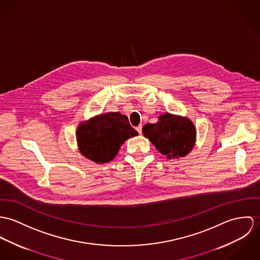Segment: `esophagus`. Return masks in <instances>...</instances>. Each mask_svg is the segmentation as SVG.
Returning <instances> with one entry per match:
<instances>
[{
  "label": "esophagus",
  "instance_id": "34e87169",
  "mask_svg": "<svg viewBox=\"0 0 260 260\" xmlns=\"http://www.w3.org/2000/svg\"><path fill=\"white\" fill-rule=\"evenodd\" d=\"M136 129H137V132H138L140 135H142V133H143V125H142V124H140L139 126H137V127H136Z\"/></svg>",
  "mask_w": 260,
  "mask_h": 260
}]
</instances>
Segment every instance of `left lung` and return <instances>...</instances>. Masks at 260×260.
I'll use <instances>...</instances> for the list:
<instances>
[{
    "mask_svg": "<svg viewBox=\"0 0 260 260\" xmlns=\"http://www.w3.org/2000/svg\"><path fill=\"white\" fill-rule=\"evenodd\" d=\"M143 134L168 158H178L192 149L197 131L188 118L165 114L156 123H146Z\"/></svg>",
    "mask_w": 260,
    "mask_h": 260,
    "instance_id": "1",
    "label": "left lung"
}]
</instances>
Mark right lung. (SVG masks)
I'll return each mask as SVG.
<instances>
[{
	"mask_svg": "<svg viewBox=\"0 0 260 260\" xmlns=\"http://www.w3.org/2000/svg\"><path fill=\"white\" fill-rule=\"evenodd\" d=\"M128 118L119 113H107L83 122L77 129L80 151L96 164L114 159L120 145L127 139L138 136Z\"/></svg>",
	"mask_w": 260,
	"mask_h": 260,
	"instance_id": "1",
	"label": "right lung"
}]
</instances>
